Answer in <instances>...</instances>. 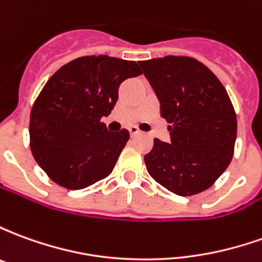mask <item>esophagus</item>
I'll return each instance as SVG.
<instances>
[{"label":"esophagus","instance_id":"obj_1","mask_svg":"<svg viewBox=\"0 0 262 262\" xmlns=\"http://www.w3.org/2000/svg\"><path fill=\"white\" fill-rule=\"evenodd\" d=\"M129 133H130V136H136V135L140 133V130H139L137 126H130V127H129Z\"/></svg>","mask_w":262,"mask_h":262}]
</instances>
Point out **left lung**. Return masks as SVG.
I'll use <instances>...</instances> for the list:
<instances>
[{
	"label": "left lung",
	"instance_id": "8db88e82",
	"mask_svg": "<svg viewBox=\"0 0 262 262\" xmlns=\"http://www.w3.org/2000/svg\"><path fill=\"white\" fill-rule=\"evenodd\" d=\"M171 126L144 156L150 176L180 196L208 189L230 164L237 135L231 101L219 78L191 57L139 61Z\"/></svg>",
	"mask_w": 262,
	"mask_h": 262
}]
</instances>
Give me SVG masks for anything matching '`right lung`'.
<instances>
[{
	"instance_id": "obj_1",
	"label": "right lung",
	"mask_w": 262,
	"mask_h": 262,
	"mask_svg": "<svg viewBox=\"0 0 262 262\" xmlns=\"http://www.w3.org/2000/svg\"><path fill=\"white\" fill-rule=\"evenodd\" d=\"M142 74L136 61L85 56L54 73L33 103L29 123L36 163L56 184L82 189L112 172L129 132H109L102 118L122 81Z\"/></svg>"
}]
</instances>
